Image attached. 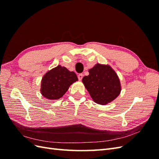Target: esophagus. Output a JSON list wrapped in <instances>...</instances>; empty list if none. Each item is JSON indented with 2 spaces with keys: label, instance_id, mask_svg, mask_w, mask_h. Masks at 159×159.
<instances>
[{
  "label": "esophagus",
  "instance_id": "1",
  "mask_svg": "<svg viewBox=\"0 0 159 159\" xmlns=\"http://www.w3.org/2000/svg\"><path fill=\"white\" fill-rule=\"evenodd\" d=\"M83 76H84V75H83L82 74H78V76L79 80H82Z\"/></svg>",
  "mask_w": 159,
  "mask_h": 159
}]
</instances>
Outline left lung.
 Segmentation results:
<instances>
[{
	"instance_id": "obj_1",
	"label": "left lung",
	"mask_w": 159,
	"mask_h": 159,
	"mask_svg": "<svg viewBox=\"0 0 159 159\" xmlns=\"http://www.w3.org/2000/svg\"><path fill=\"white\" fill-rule=\"evenodd\" d=\"M82 82L95 103L106 105L119 95L121 84L117 74L109 66L97 64L89 70Z\"/></svg>"
}]
</instances>
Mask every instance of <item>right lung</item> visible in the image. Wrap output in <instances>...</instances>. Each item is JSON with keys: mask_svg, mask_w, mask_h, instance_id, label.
<instances>
[{"mask_svg": "<svg viewBox=\"0 0 159 159\" xmlns=\"http://www.w3.org/2000/svg\"><path fill=\"white\" fill-rule=\"evenodd\" d=\"M78 80L74 71H70L65 67L59 65L48 71L43 77L41 93L48 99H60L68 91L70 85Z\"/></svg>", "mask_w": 159, "mask_h": 159, "instance_id": "obj_1", "label": "right lung"}]
</instances>
